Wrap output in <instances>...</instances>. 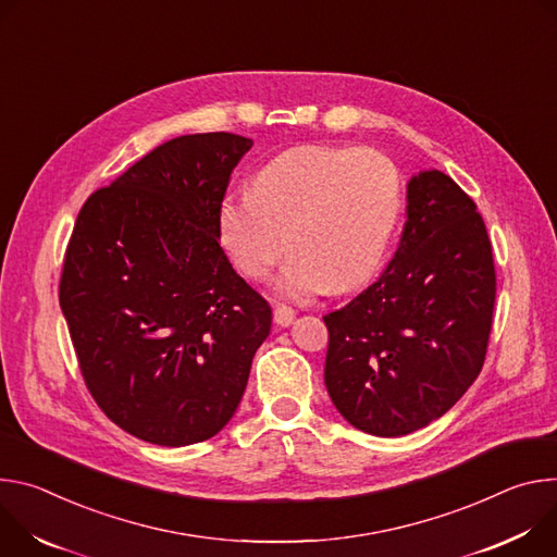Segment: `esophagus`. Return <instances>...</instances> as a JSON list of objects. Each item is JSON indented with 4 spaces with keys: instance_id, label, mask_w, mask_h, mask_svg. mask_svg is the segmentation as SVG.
Wrapping results in <instances>:
<instances>
[{
    "instance_id": "esophagus-1",
    "label": "esophagus",
    "mask_w": 557,
    "mask_h": 557,
    "mask_svg": "<svg viewBox=\"0 0 557 557\" xmlns=\"http://www.w3.org/2000/svg\"><path fill=\"white\" fill-rule=\"evenodd\" d=\"M294 317H296V312L292 310L289 305H285V302H278V305H274V323H276V325H281V327H287V325H292Z\"/></svg>"
}]
</instances>
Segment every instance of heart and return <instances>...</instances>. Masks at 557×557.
Listing matches in <instances>:
<instances>
[{"label":"heart","mask_w":557,"mask_h":557,"mask_svg":"<svg viewBox=\"0 0 557 557\" xmlns=\"http://www.w3.org/2000/svg\"><path fill=\"white\" fill-rule=\"evenodd\" d=\"M403 212L398 165L372 148L300 146L268 161L255 193H227L216 232L234 268L270 276L289 245L276 289L302 298L347 292L383 265Z\"/></svg>","instance_id":"obj_1"}]
</instances>
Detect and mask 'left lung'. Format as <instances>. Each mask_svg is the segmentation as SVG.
<instances>
[{
	"instance_id": "obj_1",
	"label": "left lung",
	"mask_w": 557,
	"mask_h": 557,
	"mask_svg": "<svg viewBox=\"0 0 557 557\" xmlns=\"http://www.w3.org/2000/svg\"><path fill=\"white\" fill-rule=\"evenodd\" d=\"M493 302L496 268L473 199L441 170L418 172L392 263L323 317L325 385L341 416L396 438L447 413L480 374Z\"/></svg>"
}]
</instances>
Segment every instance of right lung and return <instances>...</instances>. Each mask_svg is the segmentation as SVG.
I'll return each instance as SVG.
<instances>
[{
	"mask_svg": "<svg viewBox=\"0 0 557 557\" xmlns=\"http://www.w3.org/2000/svg\"><path fill=\"white\" fill-rule=\"evenodd\" d=\"M252 139H170L79 210L59 281L84 383L135 438L185 447L234 416L270 302L219 245L216 212Z\"/></svg>",
	"mask_w": 557,
	"mask_h": 557,
	"instance_id": "obj_1",
	"label": "right lung"
}]
</instances>
